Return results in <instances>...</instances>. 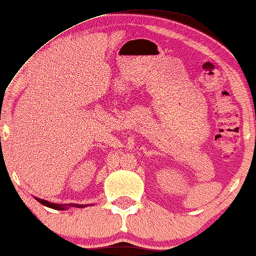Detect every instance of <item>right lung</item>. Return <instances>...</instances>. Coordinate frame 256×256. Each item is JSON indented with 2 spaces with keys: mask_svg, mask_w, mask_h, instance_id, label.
<instances>
[{
  "mask_svg": "<svg viewBox=\"0 0 256 256\" xmlns=\"http://www.w3.org/2000/svg\"><path fill=\"white\" fill-rule=\"evenodd\" d=\"M36 200L39 201V202L42 204V205L46 206V207H50V208H54V210H61V211H63V210H67L68 207H79V208H81V207H86L88 205H76V204H52V202H49V201L46 200H43V199H39V198H36Z\"/></svg>",
  "mask_w": 256,
  "mask_h": 256,
  "instance_id": "obj_1",
  "label": "right lung"
}]
</instances>
